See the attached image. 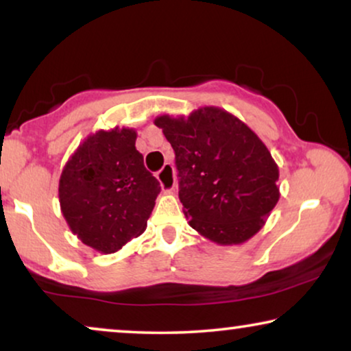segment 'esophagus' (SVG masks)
<instances>
[{
    "instance_id": "1",
    "label": "esophagus",
    "mask_w": 351,
    "mask_h": 351,
    "mask_svg": "<svg viewBox=\"0 0 351 351\" xmlns=\"http://www.w3.org/2000/svg\"><path fill=\"white\" fill-rule=\"evenodd\" d=\"M158 180H160V185L162 191H166V193H169V191L174 190L176 186V174H174V167L171 165H165V167L158 172L156 174Z\"/></svg>"
}]
</instances>
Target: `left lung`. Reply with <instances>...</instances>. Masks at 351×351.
I'll return each instance as SVG.
<instances>
[{"mask_svg": "<svg viewBox=\"0 0 351 351\" xmlns=\"http://www.w3.org/2000/svg\"><path fill=\"white\" fill-rule=\"evenodd\" d=\"M155 124L176 152L179 198L189 225L219 246L261 232L280 199V169L256 132L227 110L206 105Z\"/></svg>", "mask_w": 351, "mask_h": 351, "instance_id": "1", "label": "left lung"}]
</instances>
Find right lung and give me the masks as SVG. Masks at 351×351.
Here are the masks:
<instances>
[{
  "mask_svg": "<svg viewBox=\"0 0 351 351\" xmlns=\"http://www.w3.org/2000/svg\"><path fill=\"white\" fill-rule=\"evenodd\" d=\"M134 128L99 129L71 153L59 180V203L73 234L113 254L147 228L161 186L143 166Z\"/></svg>",
  "mask_w": 351,
  "mask_h": 351,
  "instance_id": "right-lung-1",
  "label": "right lung"
}]
</instances>
